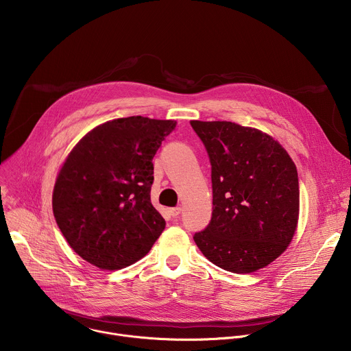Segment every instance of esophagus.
I'll return each mask as SVG.
<instances>
[{
	"label": "esophagus",
	"mask_w": 351,
	"mask_h": 351,
	"mask_svg": "<svg viewBox=\"0 0 351 351\" xmlns=\"http://www.w3.org/2000/svg\"><path fill=\"white\" fill-rule=\"evenodd\" d=\"M180 213H182V208L180 207H175V208H169V214L173 217V218H176V217H179L180 215Z\"/></svg>",
	"instance_id": "1"
}]
</instances>
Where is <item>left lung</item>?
Here are the masks:
<instances>
[{"mask_svg": "<svg viewBox=\"0 0 351 351\" xmlns=\"http://www.w3.org/2000/svg\"><path fill=\"white\" fill-rule=\"evenodd\" d=\"M211 161L213 218L194 234L217 267L252 274L275 261L295 233L297 169L268 133L228 121H190Z\"/></svg>", "mask_w": 351, "mask_h": 351, "instance_id": "obj_1", "label": "left lung"}]
</instances>
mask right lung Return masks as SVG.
<instances>
[{"mask_svg": "<svg viewBox=\"0 0 351 351\" xmlns=\"http://www.w3.org/2000/svg\"><path fill=\"white\" fill-rule=\"evenodd\" d=\"M176 121L129 117L86 133L56 180L53 211L73 252L117 271L143 258L165 229L153 207V158Z\"/></svg>", "mask_w": 351, "mask_h": 351, "instance_id": "1", "label": "right lung"}]
</instances>
